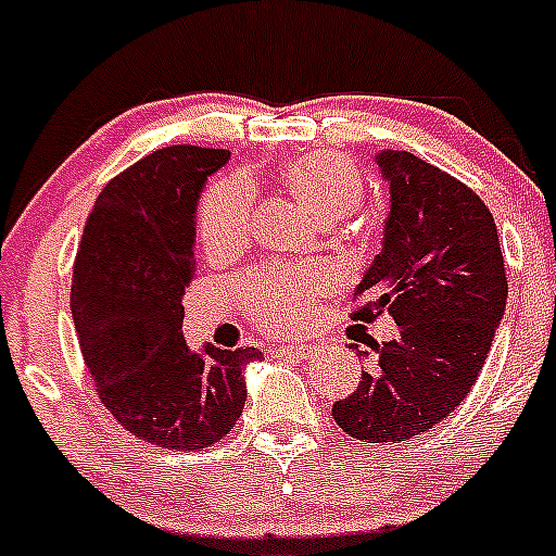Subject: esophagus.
I'll list each match as a JSON object with an SVG mask.
<instances>
[{"instance_id":"1","label":"esophagus","mask_w":556,"mask_h":556,"mask_svg":"<svg viewBox=\"0 0 556 556\" xmlns=\"http://www.w3.org/2000/svg\"><path fill=\"white\" fill-rule=\"evenodd\" d=\"M278 355H291V357H300V361H307V357H313L315 352V344H283V348L276 350Z\"/></svg>"}]
</instances>
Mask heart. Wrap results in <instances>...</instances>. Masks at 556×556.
Returning <instances> with one entry per match:
<instances>
[{
  "mask_svg": "<svg viewBox=\"0 0 556 556\" xmlns=\"http://www.w3.org/2000/svg\"><path fill=\"white\" fill-rule=\"evenodd\" d=\"M280 182L318 223H337L357 212L366 195L361 169L348 156L313 151L291 159L280 169ZM252 188L241 177L212 182L195 212L201 249L214 260L241 252L252 232ZM320 267L265 265L238 280V296L252 318L267 331H294L309 315V304L324 294Z\"/></svg>",
  "mask_w": 556,
  "mask_h": 556,
  "instance_id": "obj_1",
  "label": "heart"
}]
</instances>
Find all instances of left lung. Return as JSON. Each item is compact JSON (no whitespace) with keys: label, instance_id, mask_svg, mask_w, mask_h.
<instances>
[{"label":"left lung","instance_id":"left-lung-1","mask_svg":"<svg viewBox=\"0 0 556 556\" xmlns=\"http://www.w3.org/2000/svg\"><path fill=\"white\" fill-rule=\"evenodd\" d=\"M376 161L392 206L384 247L355 289L366 302L350 318L371 324L387 309L400 331L331 416L350 438L384 445L427 432L462 405L509 283L493 214L475 190L408 151H381Z\"/></svg>","mask_w":556,"mask_h":556}]
</instances>
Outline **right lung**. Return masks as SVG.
<instances>
[{"mask_svg":"<svg viewBox=\"0 0 556 556\" xmlns=\"http://www.w3.org/2000/svg\"><path fill=\"white\" fill-rule=\"evenodd\" d=\"M230 151L169 146L105 185L74 262L71 313L100 403L137 440L201 451L247 403L243 371L260 350L193 352L182 294L195 276V204Z\"/></svg>","mask_w":556,"mask_h":556,"instance_id":"add662e5","label":"right lung"}]
</instances>
